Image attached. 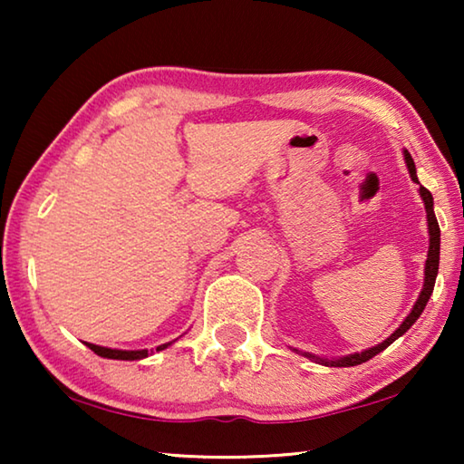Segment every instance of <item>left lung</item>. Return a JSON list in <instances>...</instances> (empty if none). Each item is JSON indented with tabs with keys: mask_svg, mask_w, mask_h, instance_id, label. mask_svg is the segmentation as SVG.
I'll return each mask as SVG.
<instances>
[{
	"mask_svg": "<svg viewBox=\"0 0 464 464\" xmlns=\"http://www.w3.org/2000/svg\"><path fill=\"white\" fill-rule=\"evenodd\" d=\"M403 155H405L407 168H410L411 179H413L415 184H420V182H418V176H415V163H413V160H411L410 151H405ZM420 194H421V198H423V204H426V213H428L430 251H428V260H426V282H423V288H421V293H420V298H418V301H415V304H413V311L410 313V315H407V319L403 321L401 327H399L395 334H392L391 337H387V340H384L382 343L374 345V348L360 352V354H350V356L340 358V360H319V362H324V364H327V366H356V364H362V362H366V360H371L372 356L379 354V352H382L384 348H387V345H391L392 342L397 340V337H401V335L407 332V329H410V327L415 324V321H418V317L421 315L423 309H426L430 296H431V293H434V285H436V276H438V264H440V227H438L436 215H434V198H431L430 190H428V188L420 186ZM307 356H309V358H315V356H311V354H307ZM315 360H317V358H315Z\"/></svg>",
	"mask_w": 464,
	"mask_h": 464,
	"instance_id": "left-lung-1",
	"label": "left lung"
}]
</instances>
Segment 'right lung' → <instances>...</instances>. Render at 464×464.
<instances>
[{"instance_id":"obj_1","label":"right lung","mask_w":464,"mask_h":464,"mask_svg":"<svg viewBox=\"0 0 464 464\" xmlns=\"http://www.w3.org/2000/svg\"><path fill=\"white\" fill-rule=\"evenodd\" d=\"M88 348L96 352V354L102 358H112V360H139V358L149 356V350H110V348H102V345H93V343H88ZM163 348H168V343L160 345L157 350H163Z\"/></svg>"}]
</instances>
